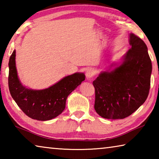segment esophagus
I'll use <instances>...</instances> for the list:
<instances>
[{"instance_id": "34e87169", "label": "esophagus", "mask_w": 159, "mask_h": 159, "mask_svg": "<svg viewBox=\"0 0 159 159\" xmlns=\"http://www.w3.org/2000/svg\"><path fill=\"white\" fill-rule=\"evenodd\" d=\"M95 74V71L93 69H88L85 72V76L88 79H90Z\"/></svg>"}]
</instances>
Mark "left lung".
<instances>
[{
	"instance_id": "1",
	"label": "left lung",
	"mask_w": 159,
	"mask_h": 159,
	"mask_svg": "<svg viewBox=\"0 0 159 159\" xmlns=\"http://www.w3.org/2000/svg\"><path fill=\"white\" fill-rule=\"evenodd\" d=\"M131 48L117 62L112 63L93 81L95 109L101 117L123 119L138 109L149 95L152 61L146 44L129 34Z\"/></svg>"
}]
</instances>
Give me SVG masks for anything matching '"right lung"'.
Instances as JSON below:
<instances>
[{"instance_id":"right-lung-1","label":"right lung","mask_w":159,"mask_h":159,"mask_svg":"<svg viewBox=\"0 0 159 159\" xmlns=\"http://www.w3.org/2000/svg\"><path fill=\"white\" fill-rule=\"evenodd\" d=\"M15 57V50L8 64V86L10 95L21 111L29 117L43 121L61 114L65 109L67 97L81 84L85 80V74L76 72L64 77L49 88L33 90L23 85L19 79Z\"/></svg>"}]
</instances>
